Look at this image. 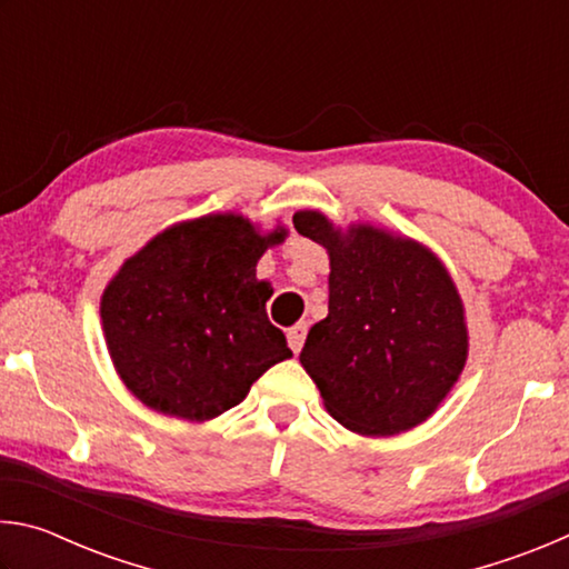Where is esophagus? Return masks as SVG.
Instances as JSON below:
<instances>
[{"instance_id":"1","label":"esophagus","mask_w":569,"mask_h":569,"mask_svg":"<svg viewBox=\"0 0 569 569\" xmlns=\"http://www.w3.org/2000/svg\"><path fill=\"white\" fill-rule=\"evenodd\" d=\"M286 339H288V346H291L293 353L301 351V346H303V341H306V323L291 326V329L286 331Z\"/></svg>"}]
</instances>
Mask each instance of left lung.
<instances>
[{"instance_id":"left-lung-1","label":"left lung","mask_w":569,"mask_h":569,"mask_svg":"<svg viewBox=\"0 0 569 569\" xmlns=\"http://www.w3.org/2000/svg\"><path fill=\"white\" fill-rule=\"evenodd\" d=\"M293 226L329 253V316L298 359L323 407L363 437L427 421L455 389L469 353L465 303L447 266L419 240L371 223L333 226L298 210Z\"/></svg>"}]
</instances>
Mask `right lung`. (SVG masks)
Segmentation results:
<instances>
[{
  "mask_svg": "<svg viewBox=\"0 0 569 569\" xmlns=\"http://www.w3.org/2000/svg\"><path fill=\"white\" fill-rule=\"evenodd\" d=\"M288 230L240 213L182 220L150 238L104 286L100 319L124 387L148 409L210 421L238 407L273 363L291 359L268 321L271 286L256 266Z\"/></svg>",
  "mask_w": 569,
  "mask_h": 569,
  "instance_id": "1",
  "label": "right lung"
}]
</instances>
